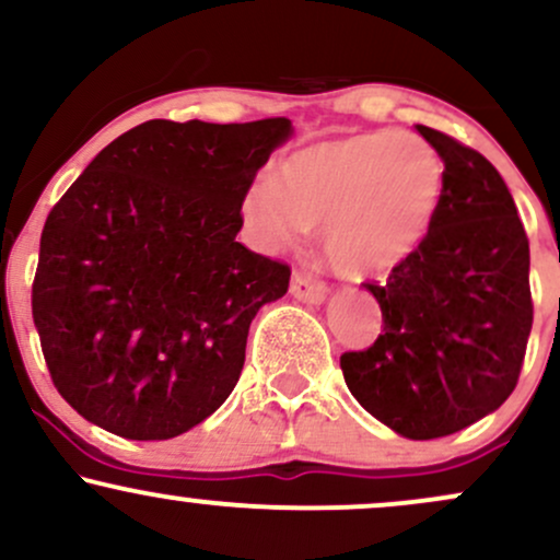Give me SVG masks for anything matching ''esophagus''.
Here are the masks:
<instances>
[{
    "label": "esophagus",
    "mask_w": 560,
    "mask_h": 560,
    "mask_svg": "<svg viewBox=\"0 0 560 560\" xmlns=\"http://www.w3.org/2000/svg\"><path fill=\"white\" fill-rule=\"evenodd\" d=\"M289 292H292L298 300L307 302V305H320V302L326 300V294H329V289H326L324 281L313 279V276H307V273H294V276H292V287H289Z\"/></svg>",
    "instance_id": "34e87169"
}]
</instances>
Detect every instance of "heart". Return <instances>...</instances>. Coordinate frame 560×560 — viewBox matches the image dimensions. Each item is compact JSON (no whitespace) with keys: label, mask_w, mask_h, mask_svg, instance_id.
<instances>
[{"label":"heart","mask_w":560,"mask_h":560,"mask_svg":"<svg viewBox=\"0 0 560 560\" xmlns=\"http://www.w3.org/2000/svg\"><path fill=\"white\" fill-rule=\"evenodd\" d=\"M447 173L427 139L376 131L292 152L242 195V221L262 249L320 223L334 266L355 279L392 273L421 253L445 202Z\"/></svg>","instance_id":"heart-1"}]
</instances>
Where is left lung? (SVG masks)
<instances>
[{
  "mask_svg": "<svg viewBox=\"0 0 560 560\" xmlns=\"http://www.w3.org/2000/svg\"><path fill=\"white\" fill-rule=\"evenodd\" d=\"M447 173L436 226L384 284H365L384 331L339 358L352 397L408 440H436L498 410L522 374L532 331L529 240L494 165L416 126Z\"/></svg>",
  "mask_w": 560,
  "mask_h": 560,
  "instance_id": "8db88e82",
  "label": "left lung"
}]
</instances>
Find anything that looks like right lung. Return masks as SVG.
I'll list each match as a JSON object with an SVG mask.
<instances>
[{
	"mask_svg": "<svg viewBox=\"0 0 560 560\" xmlns=\"http://www.w3.org/2000/svg\"><path fill=\"white\" fill-rule=\"evenodd\" d=\"M292 120H147L47 215L34 324L57 392L126 440H171L236 387L253 318L289 266L236 242L242 195Z\"/></svg>",
	"mask_w": 560,
	"mask_h": 560,
	"instance_id": "1",
	"label": "right lung"
}]
</instances>
